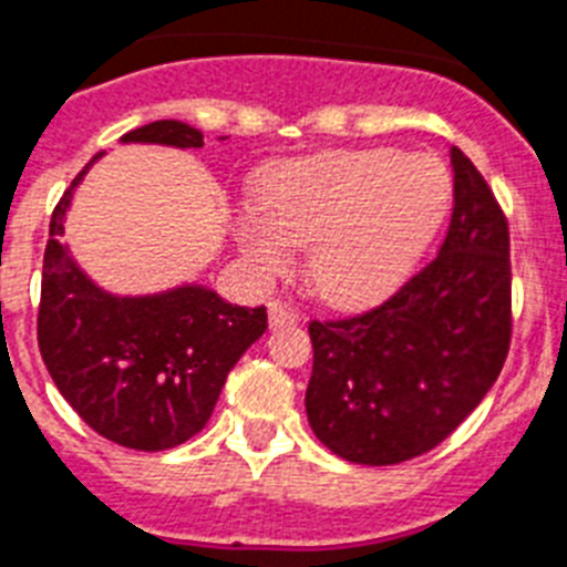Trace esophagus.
Wrapping results in <instances>:
<instances>
[{
	"label": "esophagus",
	"mask_w": 567,
	"mask_h": 567,
	"mask_svg": "<svg viewBox=\"0 0 567 567\" xmlns=\"http://www.w3.org/2000/svg\"><path fill=\"white\" fill-rule=\"evenodd\" d=\"M268 320H270V328H282V326H293V322L299 320V313L293 311L288 302H279V299H274L268 306Z\"/></svg>",
	"instance_id": "esophagus-1"
}]
</instances>
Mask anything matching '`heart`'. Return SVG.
I'll use <instances>...</instances> for the list:
<instances>
[{"mask_svg": "<svg viewBox=\"0 0 567 567\" xmlns=\"http://www.w3.org/2000/svg\"><path fill=\"white\" fill-rule=\"evenodd\" d=\"M239 213L241 250L282 274L308 245L313 293L337 308L386 297L415 265L450 202L446 166L394 150H331L276 164Z\"/></svg>", "mask_w": 567, "mask_h": 567, "instance_id": "obj_1", "label": "heart"}]
</instances>
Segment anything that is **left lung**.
I'll return each instance as SVG.
<instances>
[{"label":"left lung","instance_id":"obj_1","mask_svg":"<svg viewBox=\"0 0 567 567\" xmlns=\"http://www.w3.org/2000/svg\"><path fill=\"white\" fill-rule=\"evenodd\" d=\"M444 245L401 291L346 320H313L306 412L354 464L430 453L484 401L511 349V233L487 181L453 146Z\"/></svg>","mask_w":567,"mask_h":567}]
</instances>
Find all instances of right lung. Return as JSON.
Segmentation results:
<instances>
[{"label":"right lung","instance_id":"1","mask_svg":"<svg viewBox=\"0 0 567 567\" xmlns=\"http://www.w3.org/2000/svg\"><path fill=\"white\" fill-rule=\"evenodd\" d=\"M121 141L204 146L202 132L181 121L146 123ZM100 155L51 213L37 340L60 394L97 435L161 453L204 430L230 369L265 334L268 311L233 306L204 285L146 297H117L94 285L60 236L74 189Z\"/></svg>","mask_w":567,"mask_h":567}]
</instances>
